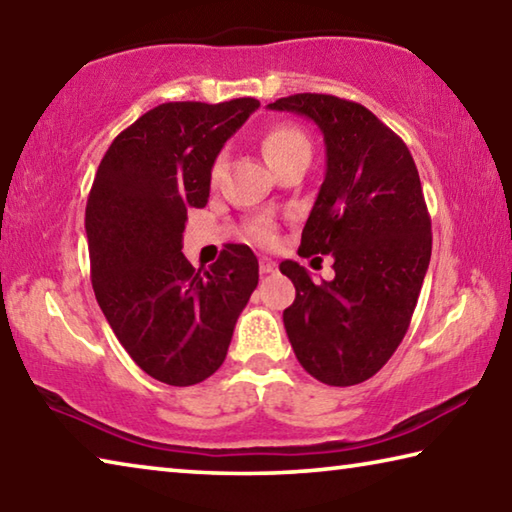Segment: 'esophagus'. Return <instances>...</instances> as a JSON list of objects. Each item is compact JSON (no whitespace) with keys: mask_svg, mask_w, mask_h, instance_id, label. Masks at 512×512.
I'll list each match as a JSON object with an SVG mask.
<instances>
[{"mask_svg":"<svg viewBox=\"0 0 512 512\" xmlns=\"http://www.w3.org/2000/svg\"><path fill=\"white\" fill-rule=\"evenodd\" d=\"M275 262H273V259H268V257H262V259H259V271H262V273H275Z\"/></svg>","mask_w":512,"mask_h":512,"instance_id":"obj_1","label":"esophagus"}]
</instances>
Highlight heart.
Masks as SVG:
<instances>
[{
    "instance_id": "b5f03b06",
    "label": "heart",
    "mask_w": 512,
    "mask_h": 512,
    "mask_svg": "<svg viewBox=\"0 0 512 512\" xmlns=\"http://www.w3.org/2000/svg\"><path fill=\"white\" fill-rule=\"evenodd\" d=\"M259 144H262L266 162L271 164L275 171H282L284 167H289L293 160L311 155L309 137L305 135L302 128H298L296 124H289V121H277V124L264 128ZM221 169H223V155H219V158L212 162V171H210L212 180L221 176ZM248 237L257 241V244H271L275 237V228L268 221H255L250 223Z\"/></svg>"
}]
</instances>
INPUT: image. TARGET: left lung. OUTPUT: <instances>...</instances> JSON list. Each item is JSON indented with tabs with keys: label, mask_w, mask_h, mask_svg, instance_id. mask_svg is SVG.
I'll return each mask as SVG.
<instances>
[{
	"label": "left lung",
	"mask_w": 512,
	"mask_h": 512,
	"mask_svg": "<svg viewBox=\"0 0 512 512\" xmlns=\"http://www.w3.org/2000/svg\"><path fill=\"white\" fill-rule=\"evenodd\" d=\"M316 121L327 171L302 230V257L332 255L334 280L316 284L280 264L296 300L284 309L300 366L327 386H354L384 368L411 325L431 259V219L409 149L361 103L291 94L268 103Z\"/></svg>",
	"instance_id": "1"
}]
</instances>
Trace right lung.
<instances>
[{
	"mask_svg": "<svg viewBox=\"0 0 512 512\" xmlns=\"http://www.w3.org/2000/svg\"><path fill=\"white\" fill-rule=\"evenodd\" d=\"M259 108L171 101L121 131L94 176L85 207L92 289L112 332L146 375L192 386L221 368L235 323L259 280L244 244H228L210 271L183 255L187 212L205 207L225 140Z\"/></svg>",
	"mask_w": 512,
	"mask_h": 512,
	"instance_id": "add662e5",
	"label": "right lung"
}]
</instances>
